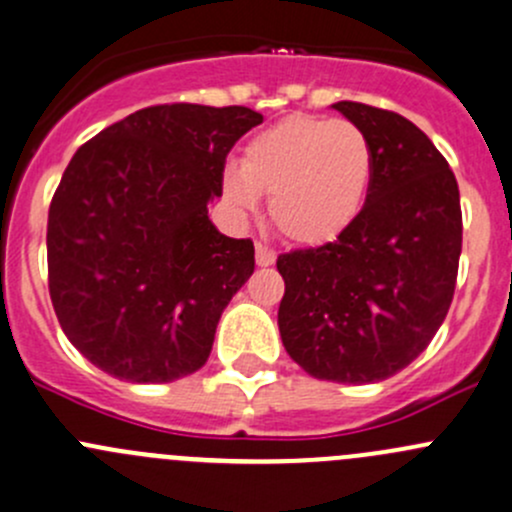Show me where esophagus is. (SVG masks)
Listing matches in <instances>:
<instances>
[{
	"label": "esophagus",
	"mask_w": 512,
	"mask_h": 512,
	"mask_svg": "<svg viewBox=\"0 0 512 512\" xmlns=\"http://www.w3.org/2000/svg\"><path fill=\"white\" fill-rule=\"evenodd\" d=\"M275 257H277V252L272 250V247H267L265 242H257V245H255L257 265H260V267H270L272 262H275Z\"/></svg>",
	"instance_id": "obj_1"
}]
</instances>
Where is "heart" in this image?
<instances>
[{
	"label": "heart",
	"instance_id": "1",
	"mask_svg": "<svg viewBox=\"0 0 512 512\" xmlns=\"http://www.w3.org/2000/svg\"><path fill=\"white\" fill-rule=\"evenodd\" d=\"M374 151L352 121L292 116L257 133L242 165H227L225 195L255 210L270 195L275 225L289 240L319 245L342 235L369 195Z\"/></svg>",
	"mask_w": 512,
	"mask_h": 512
}]
</instances>
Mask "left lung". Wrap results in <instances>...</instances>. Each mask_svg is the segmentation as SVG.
<instances>
[{
  "instance_id": "8db88e82",
  "label": "left lung",
  "mask_w": 512,
  "mask_h": 512,
  "mask_svg": "<svg viewBox=\"0 0 512 512\" xmlns=\"http://www.w3.org/2000/svg\"><path fill=\"white\" fill-rule=\"evenodd\" d=\"M366 133L374 178L334 242L277 257L287 354L317 379L371 384L399 374L451 307L463 242L461 193L448 160L409 118L334 103Z\"/></svg>"
}]
</instances>
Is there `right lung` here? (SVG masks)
I'll return each mask as SVG.
<instances>
[{
  "label": "right lung",
  "mask_w": 512,
  "mask_h": 512,
  "mask_svg": "<svg viewBox=\"0 0 512 512\" xmlns=\"http://www.w3.org/2000/svg\"><path fill=\"white\" fill-rule=\"evenodd\" d=\"M262 113L160 103L86 141L49 205L56 319L91 364L168 384L208 361L220 314L255 270L250 237L220 235L208 203Z\"/></svg>",
  "instance_id": "right-lung-1"
}]
</instances>
